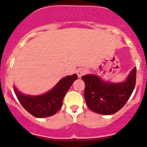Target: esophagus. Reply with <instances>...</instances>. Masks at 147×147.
Returning <instances> with one entry per match:
<instances>
[{
    "instance_id": "34e87169",
    "label": "esophagus",
    "mask_w": 147,
    "mask_h": 147,
    "mask_svg": "<svg viewBox=\"0 0 147 147\" xmlns=\"http://www.w3.org/2000/svg\"><path fill=\"white\" fill-rule=\"evenodd\" d=\"M87 72V70L85 68H83V67H81V68H78L77 71H76V74H77L78 76L79 77H81L83 75H85Z\"/></svg>"
}]
</instances>
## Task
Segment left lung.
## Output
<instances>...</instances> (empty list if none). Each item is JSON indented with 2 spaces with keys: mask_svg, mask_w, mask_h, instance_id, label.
Listing matches in <instances>:
<instances>
[{
  "mask_svg": "<svg viewBox=\"0 0 147 147\" xmlns=\"http://www.w3.org/2000/svg\"><path fill=\"white\" fill-rule=\"evenodd\" d=\"M85 84V98L88 107L98 114L111 115L120 110L130 97L136 82V68L134 67L122 83L102 81L95 75L82 76Z\"/></svg>",
  "mask_w": 147,
  "mask_h": 147,
  "instance_id": "1",
  "label": "left lung"
}]
</instances>
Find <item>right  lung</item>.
<instances>
[{
  "label": "right lung",
  "mask_w": 147,
  "mask_h": 147,
  "mask_svg": "<svg viewBox=\"0 0 147 147\" xmlns=\"http://www.w3.org/2000/svg\"><path fill=\"white\" fill-rule=\"evenodd\" d=\"M77 78L76 74L66 76L62 79L49 93L39 96H25L16 88H15V93L22 106L33 116L49 117L54 115L62 107L65 95Z\"/></svg>",
  "instance_id": "right-lung-1"
}]
</instances>
